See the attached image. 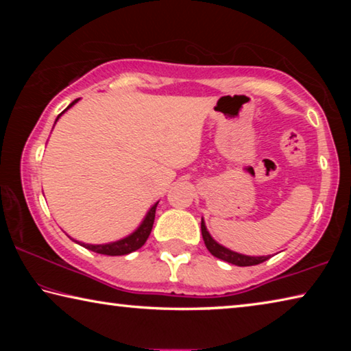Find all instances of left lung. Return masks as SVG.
I'll return each instance as SVG.
<instances>
[{
    "label": "left lung",
    "mask_w": 351,
    "mask_h": 351,
    "mask_svg": "<svg viewBox=\"0 0 351 351\" xmlns=\"http://www.w3.org/2000/svg\"><path fill=\"white\" fill-rule=\"evenodd\" d=\"M201 234H203V240H204L206 247L209 249V252L213 255V257L228 261V263H232V265H237V266H254V265L263 263V261L271 258L269 255H261V257H251V255L234 252V251H230V249L221 246L219 243H217L215 240L212 239L209 230L206 229L204 219H201Z\"/></svg>",
    "instance_id": "8db88e82"
}]
</instances>
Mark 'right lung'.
<instances>
[{
    "label": "right lung",
    "mask_w": 351,
    "mask_h": 351,
    "mask_svg": "<svg viewBox=\"0 0 351 351\" xmlns=\"http://www.w3.org/2000/svg\"><path fill=\"white\" fill-rule=\"evenodd\" d=\"M79 100L80 99H75L73 104L68 105L66 110H69L71 106L79 102ZM66 110H63L60 114L57 116L56 122L58 121V117H60ZM158 203H159V201H158ZM158 203H154L152 206V209L147 212L144 221L141 223L139 228L136 229L133 234H130L128 237H125V239L112 241V243H106V245H86V243H80V241H77V243H79V245L83 246V247L90 249V251H93V252L104 254V255H127V254L133 252V251H138L139 247L144 246V243L147 241L148 235H150V232H152V228H153V223H154V213H156Z\"/></svg>",
    "instance_id": "right-lung-1"
}]
</instances>
